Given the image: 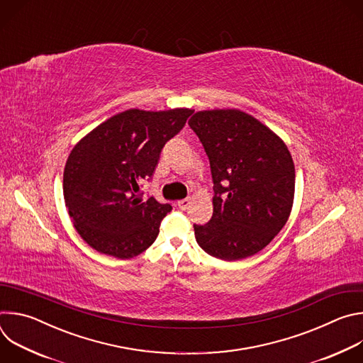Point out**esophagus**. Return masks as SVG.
<instances>
[{"label": "esophagus", "mask_w": 363, "mask_h": 363, "mask_svg": "<svg viewBox=\"0 0 363 363\" xmlns=\"http://www.w3.org/2000/svg\"><path fill=\"white\" fill-rule=\"evenodd\" d=\"M189 203H191V198H184V199L178 201V206H179L181 210H186L188 206H189Z\"/></svg>", "instance_id": "esophagus-1"}]
</instances>
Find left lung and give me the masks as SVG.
Listing matches in <instances>:
<instances>
[{
  "label": "left lung",
  "instance_id": "left-lung-1",
  "mask_svg": "<svg viewBox=\"0 0 363 363\" xmlns=\"http://www.w3.org/2000/svg\"><path fill=\"white\" fill-rule=\"evenodd\" d=\"M188 123L208 155L214 182V213L194 225L196 242L225 262L262 251L291 213L296 174L286 143L238 109L201 111Z\"/></svg>",
  "mask_w": 363,
  "mask_h": 363
}]
</instances>
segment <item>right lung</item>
I'll return each instance as SVG.
<instances>
[{
	"label": "right lung",
	"mask_w": 363,
	"mask_h": 363,
	"mask_svg": "<svg viewBox=\"0 0 363 363\" xmlns=\"http://www.w3.org/2000/svg\"><path fill=\"white\" fill-rule=\"evenodd\" d=\"M194 111L129 109L100 123L72 149L63 175L66 208L96 251L132 258L153 244L169 203L143 199L140 182L158 165L165 143Z\"/></svg>",
	"instance_id": "add662e5"
}]
</instances>
